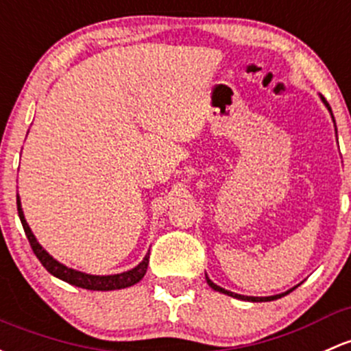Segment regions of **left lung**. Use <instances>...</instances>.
<instances>
[{
	"mask_svg": "<svg viewBox=\"0 0 351 351\" xmlns=\"http://www.w3.org/2000/svg\"><path fill=\"white\" fill-rule=\"evenodd\" d=\"M319 97H322V101H323V104L326 106V109L330 110V114H331V119H333V123H335V117H333V112H331V108H330V104H328L326 102V99L323 97V95H319ZM335 131H337V124H335ZM205 278H206V284H208L210 287H212V289H215V291H219V293H223V294H227V296H230V298H235V300H241V301H250V302H264V301H274V300H279V298H282V296H286V294H289L291 291L294 289V286L293 289H287L286 293H281V294H276V296H265V298H257V296H243V294H237V293H232V291H227V289H223V287H220V286H217L215 282L212 281V279L208 278V276L205 274Z\"/></svg>",
	"mask_w": 351,
	"mask_h": 351,
	"instance_id": "8db88e82",
	"label": "left lung"
}]
</instances>
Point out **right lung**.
Listing matches in <instances>:
<instances>
[{
  "instance_id": "right-lung-1",
  "label": "right lung",
  "mask_w": 351,
  "mask_h": 351,
  "mask_svg": "<svg viewBox=\"0 0 351 351\" xmlns=\"http://www.w3.org/2000/svg\"><path fill=\"white\" fill-rule=\"evenodd\" d=\"M16 205H18V215H20L21 225L25 228V234H27L29 245H32L33 252L38 257V261L42 263L43 267L50 272L55 278L62 279V281L72 284V286L82 287V289L88 291H114V289H124V287L134 286L136 282L141 281L145 278L147 271V264H149V252L146 254L145 259L141 261L136 267L129 269V271L119 272V274H109V276H95V274H87V272L77 271V269L67 267L65 264L58 263L57 259L50 256L40 242L36 241V237L33 235L32 228L27 223V219H25L23 208H21V200L20 195H16Z\"/></svg>"
}]
</instances>
